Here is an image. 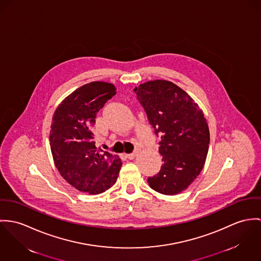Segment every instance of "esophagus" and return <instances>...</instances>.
<instances>
[{"label":"esophagus","mask_w":261,"mask_h":261,"mask_svg":"<svg viewBox=\"0 0 261 261\" xmlns=\"http://www.w3.org/2000/svg\"><path fill=\"white\" fill-rule=\"evenodd\" d=\"M137 154H138V151H134V152L130 153V154H127L126 156H127L128 159H134L137 156Z\"/></svg>","instance_id":"34e87169"}]
</instances>
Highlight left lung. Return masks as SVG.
I'll list each match as a JSON object with an SVG mask.
<instances>
[{
	"label": "left lung",
	"mask_w": 261,
	"mask_h": 261,
	"mask_svg": "<svg viewBox=\"0 0 261 261\" xmlns=\"http://www.w3.org/2000/svg\"><path fill=\"white\" fill-rule=\"evenodd\" d=\"M134 92L161 138L163 164L159 173L148 178L149 186L165 195L180 193L201 172L207 156L210 136L202 110L169 81H148Z\"/></svg>",
	"instance_id": "obj_1"
}]
</instances>
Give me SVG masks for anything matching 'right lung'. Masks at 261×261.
<instances>
[{"label":"right lung","mask_w":261,"mask_h":261,"mask_svg":"<svg viewBox=\"0 0 261 261\" xmlns=\"http://www.w3.org/2000/svg\"><path fill=\"white\" fill-rule=\"evenodd\" d=\"M116 94L107 82H92L70 94L56 109L50 131V146L62 177L77 190L100 194L116 182L122 162L94 141L96 115Z\"/></svg>","instance_id":"1"}]
</instances>
